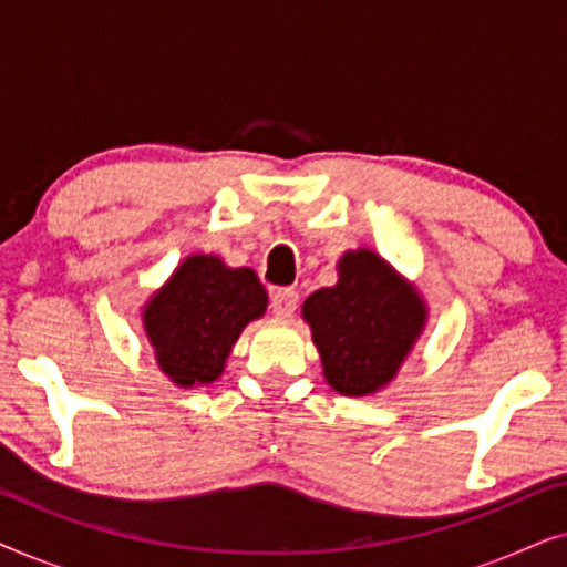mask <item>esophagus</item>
I'll return each mask as SVG.
<instances>
[{
	"instance_id": "esophagus-1",
	"label": "esophagus",
	"mask_w": 567,
	"mask_h": 567,
	"mask_svg": "<svg viewBox=\"0 0 567 567\" xmlns=\"http://www.w3.org/2000/svg\"><path fill=\"white\" fill-rule=\"evenodd\" d=\"M297 305H299V293L289 289V286L270 291V309H274V315L291 317L293 309H297Z\"/></svg>"
}]
</instances>
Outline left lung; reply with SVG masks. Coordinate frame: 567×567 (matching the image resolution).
Returning <instances> with one entry per match:
<instances>
[{"label": "left lung", "mask_w": 567, "mask_h": 567, "mask_svg": "<svg viewBox=\"0 0 567 567\" xmlns=\"http://www.w3.org/2000/svg\"><path fill=\"white\" fill-rule=\"evenodd\" d=\"M338 270L336 286L305 301V320L330 386L361 398L398 374L421 336L425 309L421 297L371 250L346 252Z\"/></svg>", "instance_id": "8db88e82"}]
</instances>
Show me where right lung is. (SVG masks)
<instances>
[{
    "instance_id": "obj_1",
    "label": "right lung",
    "mask_w": 567,
    "mask_h": 567,
    "mask_svg": "<svg viewBox=\"0 0 567 567\" xmlns=\"http://www.w3.org/2000/svg\"><path fill=\"white\" fill-rule=\"evenodd\" d=\"M268 293L250 268H227L212 255H193L154 293L144 328L165 374L181 386L208 384L250 320L266 312Z\"/></svg>"
}]
</instances>
